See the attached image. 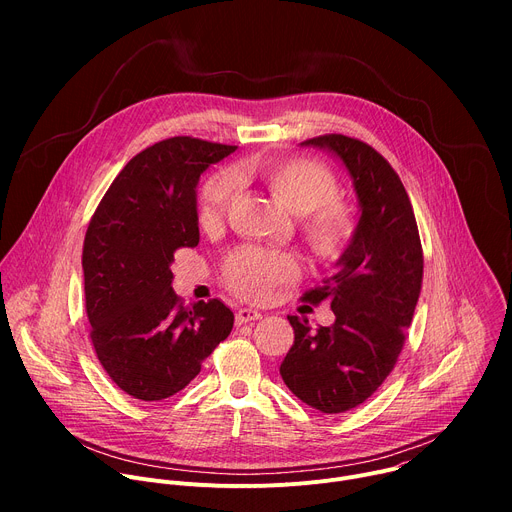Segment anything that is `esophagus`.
<instances>
[{
	"instance_id": "obj_1",
	"label": "esophagus",
	"mask_w": 512,
	"mask_h": 512,
	"mask_svg": "<svg viewBox=\"0 0 512 512\" xmlns=\"http://www.w3.org/2000/svg\"><path fill=\"white\" fill-rule=\"evenodd\" d=\"M261 318V314L257 312V310H253V308H241V310H237V314H235V322H237V326H241V324H249V322H255V320H259Z\"/></svg>"
}]
</instances>
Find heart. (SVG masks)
<instances>
[{"label": "heart", "mask_w": 512, "mask_h": 512, "mask_svg": "<svg viewBox=\"0 0 512 512\" xmlns=\"http://www.w3.org/2000/svg\"><path fill=\"white\" fill-rule=\"evenodd\" d=\"M237 176L263 184L277 202L298 214L300 235L316 259L332 263L350 249L358 216L348 200L336 196L338 180L324 164L304 156L247 160L237 168ZM235 196V178L227 170L212 172L198 192L200 227L204 231L221 227ZM300 271L294 253L241 247L225 259L223 281L245 300H265L275 287L296 281Z\"/></svg>", "instance_id": "heart-1"}]
</instances>
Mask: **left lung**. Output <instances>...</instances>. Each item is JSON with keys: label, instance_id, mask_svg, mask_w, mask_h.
<instances>
[{"label": "left lung", "instance_id": "1", "mask_svg": "<svg viewBox=\"0 0 512 512\" xmlns=\"http://www.w3.org/2000/svg\"><path fill=\"white\" fill-rule=\"evenodd\" d=\"M304 143L328 148L346 164L362 212L340 271L302 296L312 306L328 302L336 322L310 332L306 318L287 316L296 338L279 373L306 405L344 413L367 401L395 369L419 300L423 249L409 194L375 148L342 133Z\"/></svg>", "mask_w": 512, "mask_h": 512}]
</instances>
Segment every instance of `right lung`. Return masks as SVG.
Returning <instances> with one entry per match:
<instances>
[{
    "label": "right lung",
    "instance_id": "add662e5",
    "mask_svg": "<svg viewBox=\"0 0 512 512\" xmlns=\"http://www.w3.org/2000/svg\"><path fill=\"white\" fill-rule=\"evenodd\" d=\"M237 145L168 137L133 156L101 198L83 245L91 342L111 381L139 401L182 391L233 330L221 300L186 306L174 253L198 245L196 184Z\"/></svg>",
    "mask_w": 512,
    "mask_h": 512
}]
</instances>
